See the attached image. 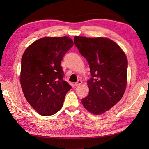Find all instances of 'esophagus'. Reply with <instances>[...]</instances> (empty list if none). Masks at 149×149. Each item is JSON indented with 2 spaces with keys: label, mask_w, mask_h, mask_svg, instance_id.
<instances>
[{
  "label": "esophagus",
  "mask_w": 149,
  "mask_h": 149,
  "mask_svg": "<svg viewBox=\"0 0 149 149\" xmlns=\"http://www.w3.org/2000/svg\"><path fill=\"white\" fill-rule=\"evenodd\" d=\"M82 84V81H81V80H79L77 83H75V86H79V85H80V84Z\"/></svg>",
  "instance_id": "obj_1"
}]
</instances>
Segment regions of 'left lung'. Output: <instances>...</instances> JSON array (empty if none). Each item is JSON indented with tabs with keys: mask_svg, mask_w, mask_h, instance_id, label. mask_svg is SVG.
Listing matches in <instances>:
<instances>
[{
	"mask_svg": "<svg viewBox=\"0 0 149 149\" xmlns=\"http://www.w3.org/2000/svg\"><path fill=\"white\" fill-rule=\"evenodd\" d=\"M74 43L89 64V94L82 99L91 113L101 115L119 102L127 85V59L117 44L106 38L75 36Z\"/></svg>",
	"mask_w": 149,
	"mask_h": 149,
	"instance_id": "8db88e82",
	"label": "left lung"
}]
</instances>
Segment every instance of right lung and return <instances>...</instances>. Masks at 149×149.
Listing matches in <instances>:
<instances>
[{
    "label": "right lung",
    "instance_id": "1",
    "mask_svg": "<svg viewBox=\"0 0 149 149\" xmlns=\"http://www.w3.org/2000/svg\"><path fill=\"white\" fill-rule=\"evenodd\" d=\"M73 45L67 36L44 37L30 45L22 56V89L27 102L41 115L58 112L72 88L63 80L61 63Z\"/></svg>",
    "mask_w": 149,
    "mask_h": 149
}]
</instances>
